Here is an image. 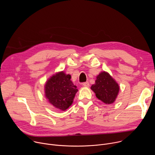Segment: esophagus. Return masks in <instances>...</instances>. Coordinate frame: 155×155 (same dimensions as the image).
Returning <instances> with one entry per match:
<instances>
[{"mask_svg":"<svg viewBox=\"0 0 155 155\" xmlns=\"http://www.w3.org/2000/svg\"><path fill=\"white\" fill-rule=\"evenodd\" d=\"M82 85L84 87H89L90 86V83L88 81H86L82 83Z\"/></svg>","mask_w":155,"mask_h":155,"instance_id":"obj_1","label":"esophagus"}]
</instances>
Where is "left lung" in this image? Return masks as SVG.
Listing matches in <instances>:
<instances>
[{"label": "left lung", "instance_id": "obj_1", "mask_svg": "<svg viewBox=\"0 0 155 155\" xmlns=\"http://www.w3.org/2000/svg\"><path fill=\"white\" fill-rule=\"evenodd\" d=\"M91 89L99 100L106 104H111L117 97L120 87L107 72H103L97 76L95 84L91 86Z\"/></svg>", "mask_w": 155, "mask_h": 155}]
</instances>
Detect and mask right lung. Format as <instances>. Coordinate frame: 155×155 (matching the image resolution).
I'll return each mask as SVG.
<instances>
[{
	"instance_id": "right-lung-1",
	"label": "right lung",
	"mask_w": 155,
	"mask_h": 155,
	"mask_svg": "<svg viewBox=\"0 0 155 155\" xmlns=\"http://www.w3.org/2000/svg\"><path fill=\"white\" fill-rule=\"evenodd\" d=\"M71 78L70 75L61 72L51 77L45 84V96L48 102L58 109L65 110L68 108L78 91Z\"/></svg>"
}]
</instances>
